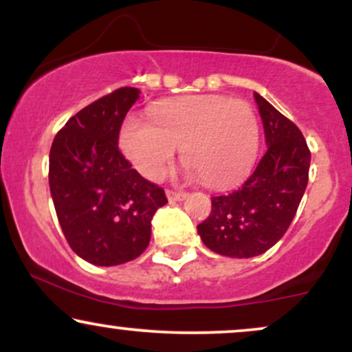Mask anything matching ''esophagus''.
I'll return each instance as SVG.
<instances>
[{"mask_svg":"<svg viewBox=\"0 0 352 352\" xmlns=\"http://www.w3.org/2000/svg\"><path fill=\"white\" fill-rule=\"evenodd\" d=\"M165 195H167V199L170 201H180L187 197L184 192H177V190H170V188L165 190Z\"/></svg>","mask_w":352,"mask_h":352,"instance_id":"1","label":"esophagus"}]
</instances>
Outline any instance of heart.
<instances>
[{
    "mask_svg": "<svg viewBox=\"0 0 352 352\" xmlns=\"http://www.w3.org/2000/svg\"><path fill=\"white\" fill-rule=\"evenodd\" d=\"M260 127L245 100L195 96L167 100L151 111V122L129 116L120 129V147L148 180L167 173L180 147L190 175L210 187L235 184L253 167Z\"/></svg>",
    "mask_w": 352,
    "mask_h": 352,
    "instance_id": "b5f03b06",
    "label": "heart"
}]
</instances>
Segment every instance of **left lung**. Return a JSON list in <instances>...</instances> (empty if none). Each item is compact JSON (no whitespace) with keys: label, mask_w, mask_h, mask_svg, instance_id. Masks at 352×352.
I'll list each match as a JSON object with an SVG mask.
<instances>
[{"label":"left lung","mask_w":352,"mask_h":352,"mask_svg":"<svg viewBox=\"0 0 352 352\" xmlns=\"http://www.w3.org/2000/svg\"><path fill=\"white\" fill-rule=\"evenodd\" d=\"M266 152L246 182L212 197V212L197 225L207 248L230 258L265 253L285 235L308 185L311 152L301 131L254 92Z\"/></svg>","instance_id":"left-lung-1"}]
</instances>
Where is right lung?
<instances>
[{
	"instance_id": "right-lung-1",
	"label": "right lung",
	"mask_w": 352,
	"mask_h": 352,
	"mask_svg": "<svg viewBox=\"0 0 352 352\" xmlns=\"http://www.w3.org/2000/svg\"><path fill=\"white\" fill-rule=\"evenodd\" d=\"M139 89L120 87L72 116L50 152L56 215L78 256L98 266L135 260L151 241V220L167 204L119 151V132Z\"/></svg>"
}]
</instances>
